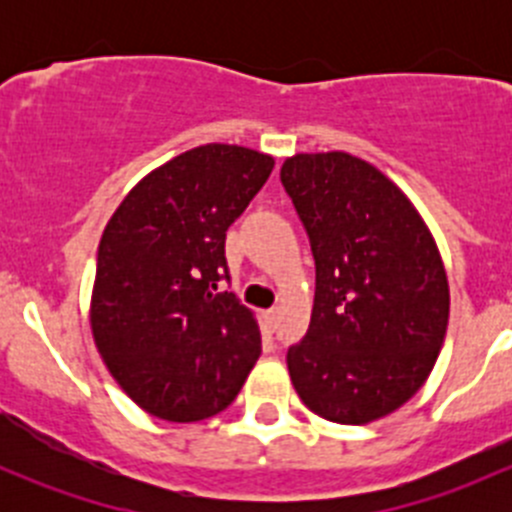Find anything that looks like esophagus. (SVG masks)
Listing matches in <instances>:
<instances>
[{
    "mask_svg": "<svg viewBox=\"0 0 512 512\" xmlns=\"http://www.w3.org/2000/svg\"><path fill=\"white\" fill-rule=\"evenodd\" d=\"M262 319H265V327H267V329H275V324H277V309H267V312L262 314Z\"/></svg>",
    "mask_w": 512,
    "mask_h": 512,
    "instance_id": "esophagus-1",
    "label": "esophagus"
}]
</instances>
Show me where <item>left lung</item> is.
<instances>
[{
	"instance_id": "8db88e82",
	"label": "left lung",
	"mask_w": 512,
	"mask_h": 512,
	"mask_svg": "<svg viewBox=\"0 0 512 512\" xmlns=\"http://www.w3.org/2000/svg\"><path fill=\"white\" fill-rule=\"evenodd\" d=\"M282 185L309 235L317 287L309 329L287 352L302 404L361 426L423 386L448 327V277L404 190L344 151L297 153Z\"/></svg>"
}]
</instances>
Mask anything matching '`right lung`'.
<instances>
[{
    "instance_id": "add662e5",
    "label": "right lung",
    "mask_w": 512,
    "mask_h": 512,
    "mask_svg": "<svg viewBox=\"0 0 512 512\" xmlns=\"http://www.w3.org/2000/svg\"><path fill=\"white\" fill-rule=\"evenodd\" d=\"M272 168L252 148H190L136 183L103 230L91 332L116 384L151 416L220 414L262 352L255 314L215 289L227 277V227Z\"/></svg>"
}]
</instances>
